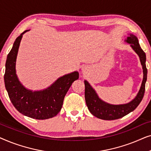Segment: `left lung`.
<instances>
[{
	"mask_svg": "<svg viewBox=\"0 0 151 151\" xmlns=\"http://www.w3.org/2000/svg\"><path fill=\"white\" fill-rule=\"evenodd\" d=\"M126 41L131 44L132 48L139 57L144 73L141 88L137 96L131 102L125 104L113 105L103 102L102 100H100L91 86L88 84L87 81L84 80V84H85L84 96H85L86 104L91 114L99 119H104V120H113V119L121 118L135 110L141 102L144 97L145 92V84L147 80L146 54L140 47L137 38L133 34H130L129 36L127 37V40H126Z\"/></svg>",
	"mask_w": 151,
	"mask_h": 151,
	"instance_id": "1",
	"label": "left lung"
}]
</instances>
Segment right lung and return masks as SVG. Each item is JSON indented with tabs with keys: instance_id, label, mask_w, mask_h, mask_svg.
<instances>
[{
	"instance_id": "1",
	"label": "right lung",
	"mask_w": 151,
	"mask_h": 151,
	"mask_svg": "<svg viewBox=\"0 0 151 151\" xmlns=\"http://www.w3.org/2000/svg\"><path fill=\"white\" fill-rule=\"evenodd\" d=\"M22 32L14 43L7 55L4 75L5 88L14 107L22 115L36 119L54 117L60 111L63 100L73 81L78 80L77 71L60 78L47 89L40 91L27 90L20 84L16 74V60Z\"/></svg>"
}]
</instances>
